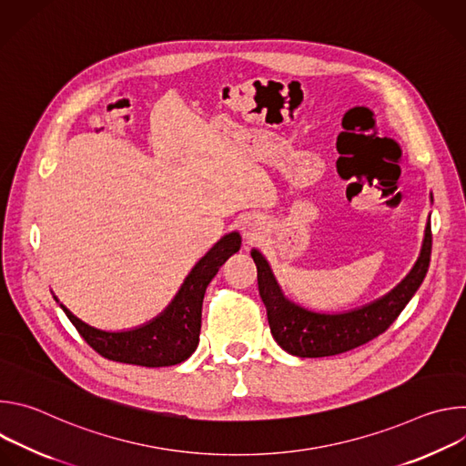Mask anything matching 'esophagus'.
<instances>
[{"mask_svg":"<svg viewBox=\"0 0 466 466\" xmlns=\"http://www.w3.org/2000/svg\"><path fill=\"white\" fill-rule=\"evenodd\" d=\"M263 230H265V227H263V223L258 218H248L243 223V236H245V239L248 243L258 241L263 236Z\"/></svg>","mask_w":466,"mask_h":466,"instance_id":"1","label":"esophagus"}]
</instances>
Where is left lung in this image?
Listing matches in <instances>:
<instances>
[{
  "label": "left lung",
  "mask_w": 466,
  "mask_h": 466,
  "mask_svg": "<svg viewBox=\"0 0 466 466\" xmlns=\"http://www.w3.org/2000/svg\"><path fill=\"white\" fill-rule=\"evenodd\" d=\"M433 201V197H431ZM258 269L259 297L268 308L275 341L297 358H326L369 343L396 320L420 288L431 256V223L428 219L422 248L408 277L383 297L341 313H320L288 299L271 265L258 248L250 250Z\"/></svg>",
  "instance_id": "obj_1"
}]
</instances>
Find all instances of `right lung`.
<instances>
[{
    "mask_svg": "<svg viewBox=\"0 0 466 466\" xmlns=\"http://www.w3.org/2000/svg\"><path fill=\"white\" fill-rule=\"evenodd\" d=\"M239 232L225 234L184 279L180 289L162 313L155 319L128 329L110 331L90 326L66 308L55 295L62 311L68 315L85 341L103 358L140 365V367H169L186 361L198 345L201 334L203 299L208 284L218 275L221 265L239 250Z\"/></svg>",
    "mask_w": 466,
    "mask_h": 466,
    "instance_id": "add662e5",
    "label": "right lung"
}]
</instances>
